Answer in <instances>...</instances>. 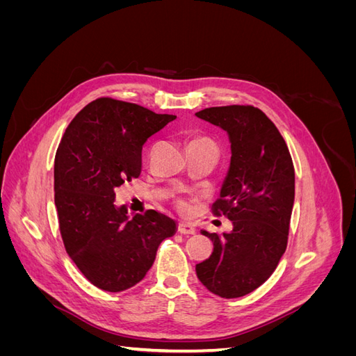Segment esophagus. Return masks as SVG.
Here are the masks:
<instances>
[{"instance_id":"obj_1","label":"esophagus","mask_w":356,"mask_h":356,"mask_svg":"<svg viewBox=\"0 0 356 356\" xmlns=\"http://www.w3.org/2000/svg\"><path fill=\"white\" fill-rule=\"evenodd\" d=\"M178 233H181V234H195L196 229L188 222H179L178 224Z\"/></svg>"}]
</instances>
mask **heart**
Masks as SVG:
<instances>
[{"instance_id": "b5f03b06", "label": "heart", "mask_w": 356, "mask_h": 356, "mask_svg": "<svg viewBox=\"0 0 356 356\" xmlns=\"http://www.w3.org/2000/svg\"><path fill=\"white\" fill-rule=\"evenodd\" d=\"M199 144H204V145H212V147H215V144L211 141L209 138H195V139H191L190 141V144H188V147L190 145H199ZM178 207H179V209L181 211H188V203L187 202H184V200H181L179 203H178Z\"/></svg>"}]
</instances>
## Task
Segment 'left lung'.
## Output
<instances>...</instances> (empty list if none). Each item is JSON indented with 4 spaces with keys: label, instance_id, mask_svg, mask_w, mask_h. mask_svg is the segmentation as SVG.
I'll return each mask as SVG.
<instances>
[{
    "label": "left lung",
    "instance_id": "1",
    "mask_svg": "<svg viewBox=\"0 0 356 356\" xmlns=\"http://www.w3.org/2000/svg\"><path fill=\"white\" fill-rule=\"evenodd\" d=\"M196 115L229 135L230 168L213 213L233 221L230 233L202 230L213 251L196 264V273L211 293L242 297L272 276L286 250L296 191L293 159L273 122L252 105L211 106Z\"/></svg>",
    "mask_w": 356,
    "mask_h": 356
}]
</instances>
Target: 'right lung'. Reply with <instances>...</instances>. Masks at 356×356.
Wrapping results in <instances>:
<instances>
[{
  "label": "right lung",
  "mask_w": 356,
  "mask_h": 356,
  "mask_svg": "<svg viewBox=\"0 0 356 356\" xmlns=\"http://www.w3.org/2000/svg\"><path fill=\"white\" fill-rule=\"evenodd\" d=\"M177 115L99 98L72 118L55 157V204L71 260L95 286L120 293L143 281L177 222L149 209L129 218L115 190L138 178L143 145Z\"/></svg>",
  "instance_id": "1"
}]
</instances>
